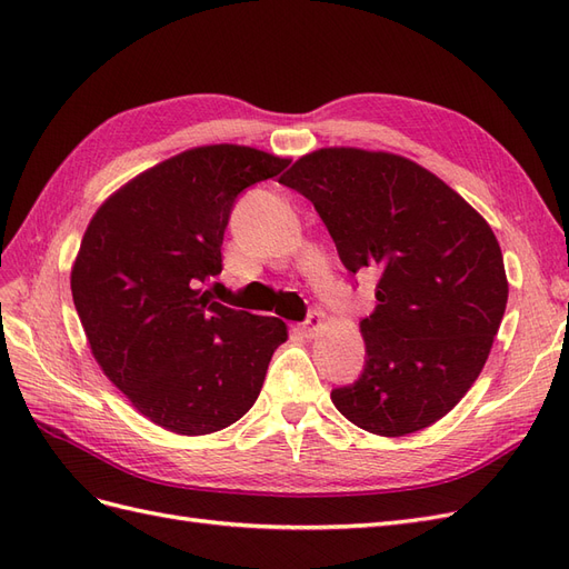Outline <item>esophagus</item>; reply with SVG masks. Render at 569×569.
<instances>
[{"mask_svg":"<svg viewBox=\"0 0 569 569\" xmlns=\"http://www.w3.org/2000/svg\"><path fill=\"white\" fill-rule=\"evenodd\" d=\"M322 322H325V316H322V313H318V311H313V313L308 316L303 322H299V325H297V330H299L303 337H316V335L320 332Z\"/></svg>","mask_w":569,"mask_h":569,"instance_id":"34e87169","label":"esophagus"}]
</instances>
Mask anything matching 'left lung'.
Masks as SVG:
<instances>
[{
	"instance_id": "8db88e82",
	"label": "left lung",
	"mask_w": 569,
	"mask_h": 569,
	"mask_svg": "<svg viewBox=\"0 0 569 569\" xmlns=\"http://www.w3.org/2000/svg\"><path fill=\"white\" fill-rule=\"evenodd\" d=\"M316 206L349 272L375 270V311L360 320L366 368L332 389L343 418L380 437L441 420L485 368L508 303L489 222L416 161L330 147L280 178Z\"/></svg>"
}]
</instances>
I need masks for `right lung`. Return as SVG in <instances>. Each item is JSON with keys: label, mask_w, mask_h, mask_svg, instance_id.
<instances>
[{"label": "right lung", "mask_w": 569, "mask_h": 569, "mask_svg": "<svg viewBox=\"0 0 569 569\" xmlns=\"http://www.w3.org/2000/svg\"><path fill=\"white\" fill-rule=\"evenodd\" d=\"M287 166L239 144L189 149L120 187L84 230L71 291L92 356L168 432L199 437L237 422L287 341L280 318L234 311L203 291L222 270L237 197Z\"/></svg>", "instance_id": "right-lung-1"}]
</instances>
